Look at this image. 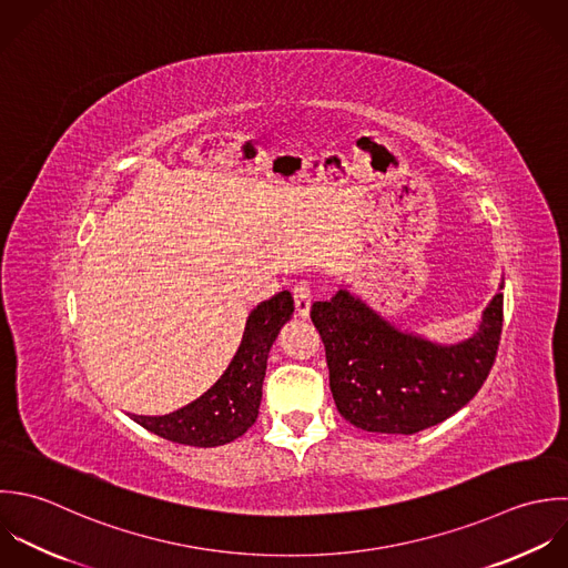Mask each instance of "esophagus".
<instances>
[{
    "mask_svg": "<svg viewBox=\"0 0 568 568\" xmlns=\"http://www.w3.org/2000/svg\"><path fill=\"white\" fill-rule=\"evenodd\" d=\"M292 294H294L296 314L301 318H307L310 316V307H312V287L307 283H298V285H294Z\"/></svg>",
    "mask_w": 568,
    "mask_h": 568,
    "instance_id": "1",
    "label": "esophagus"
}]
</instances>
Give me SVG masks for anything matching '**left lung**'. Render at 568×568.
<instances>
[{
    "label": "left lung",
    "mask_w": 568,
    "mask_h": 568,
    "mask_svg": "<svg viewBox=\"0 0 568 568\" xmlns=\"http://www.w3.org/2000/svg\"><path fill=\"white\" fill-rule=\"evenodd\" d=\"M505 281L500 283L503 290ZM341 416L358 429L412 436L460 412L487 381L503 332V294L454 345L405 332L341 287L312 305Z\"/></svg>",
    "instance_id": "left-lung-1"
}]
</instances>
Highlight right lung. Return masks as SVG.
Wrapping results in <instances>:
<instances>
[{"label": "right lung", "mask_w": 568, "mask_h": 568, "mask_svg": "<svg viewBox=\"0 0 568 568\" xmlns=\"http://www.w3.org/2000/svg\"><path fill=\"white\" fill-rule=\"evenodd\" d=\"M292 314L294 298L287 290L263 301L250 312L232 363L201 398L165 416H132V420L165 440L190 447L236 440L256 423L267 356Z\"/></svg>", "instance_id": "obj_1"}]
</instances>
